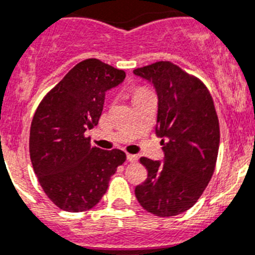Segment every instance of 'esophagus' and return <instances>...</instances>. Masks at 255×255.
<instances>
[{"instance_id": "1", "label": "esophagus", "mask_w": 255, "mask_h": 255, "mask_svg": "<svg viewBox=\"0 0 255 255\" xmlns=\"http://www.w3.org/2000/svg\"><path fill=\"white\" fill-rule=\"evenodd\" d=\"M127 160L130 162H134V161H137V156L132 155V153H127Z\"/></svg>"}]
</instances>
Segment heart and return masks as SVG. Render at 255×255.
<instances>
[{
    "label": "heart",
    "instance_id": "b5f03b06",
    "mask_svg": "<svg viewBox=\"0 0 255 255\" xmlns=\"http://www.w3.org/2000/svg\"><path fill=\"white\" fill-rule=\"evenodd\" d=\"M151 91L148 90L147 88H143V86H137V88H134L132 90V96L133 99H137V98H139V96H143V95H147V94H150Z\"/></svg>",
    "mask_w": 255,
    "mask_h": 255
}]
</instances>
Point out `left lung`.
<instances>
[{"instance_id":"left-lung-1","label":"left lung","mask_w":255,"mask_h":255,"mask_svg":"<svg viewBox=\"0 0 255 255\" xmlns=\"http://www.w3.org/2000/svg\"><path fill=\"white\" fill-rule=\"evenodd\" d=\"M133 73L150 81L157 93L156 134L165 153L162 161L139 159L147 179L134 189L136 198L155 216H176L193 207L215 171L220 144L216 109L206 85L171 62H156Z\"/></svg>"}]
</instances>
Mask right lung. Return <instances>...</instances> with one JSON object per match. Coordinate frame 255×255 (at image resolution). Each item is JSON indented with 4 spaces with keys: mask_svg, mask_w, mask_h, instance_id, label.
I'll return each instance as SVG.
<instances>
[{
    "mask_svg": "<svg viewBox=\"0 0 255 255\" xmlns=\"http://www.w3.org/2000/svg\"><path fill=\"white\" fill-rule=\"evenodd\" d=\"M126 72L96 58L77 63L43 98L31 121L29 151L34 173L57 207L82 212L99 203L126 153L94 147L85 132L98 125L105 93Z\"/></svg>",
    "mask_w": 255,
    "mask_h": 255,
    "instance_id": "1",
    "label": "right lung"
}]
</instances>
